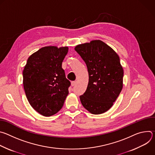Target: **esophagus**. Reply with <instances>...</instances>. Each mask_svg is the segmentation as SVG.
<instances>
[{"label":"esophagus","instance_id":"esophagus-1","mask_svg":"<svg viewBox=\"0 0 155 155\" xmlns=\"http://www.w3.org/2000/svg\"><path fill=\"white\" fill-rule=\"evenodd\" d=\"M76 83H77V81H72V82H71V85H72V86H74L76 84Z\"/></svg>","mask_w":155,"mask_h":155}]
</instances>
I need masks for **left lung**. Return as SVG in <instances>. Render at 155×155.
I'll return each instance as SVG.
<instances>
[{"label": "left lung", "instance_id": "1", "mask_svg": "<svg viewBox=\"0 0 155 155\" xmlns=\"http://www.w3.org/2000/svg\"><path fill=\"white\" fill-rule=\"evenodd\" d=\"M75 50L85 62L88 74L86 90L80 96L83 106L94 115L111 108L120 95L124 71L118 54L100 40L80 44Z\"/></svg>", "mask_w": 155, "mask_h": 155}]
</instances>
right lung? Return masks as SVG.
<instances>
[{"mask_svg": "<svg viewBox=\"0 0 155 155\" xmlns=\"http://www.w3.org/2000/svg\"><path fill=\"white\" fill-rule=\"evenodd\" d=\"M69 48H41L28 59L23 72V86L32 107L40 115L50 117L62 107L71 82L65 77L62 62Z\"/></svg>", "mask_w": 155, "mask_h": 155, "instance_id": "right-lung-1", "label": "right lung"}]
</instances>
